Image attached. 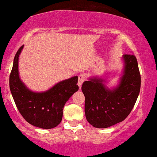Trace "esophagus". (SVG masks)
I'll list each match as a JSON object with an SVG mask.
<instances>
[{"label": "esophagus", "instance_id": "obj_1", "mask_svg": "<svg viewBox=\"0 0 157 157\" xmlns=\"http://www.w3.org/2000/svg\"><path fill=\"white\" fill-rule=\"evenodd\" d=\"M85 78H86V76H85V74H80V75H78V85L80 88L81 86H82V83L85 82Z\"/></svg>", "mask_w": 157, "mask_h": 157}]
</instances>
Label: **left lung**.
<instances>
[{"instance_id":"obj_1","label":"left lung","mask_w":157,"mask_h":157,"mask_svg":"<svg viewBox=\"0 0 157 157\" xmlns=\"http://www.w3.org/2000/svg\"><path fill=\"white\" fill-rule=\"evenodd\" d=\"M124 69L119 84L109 89L98 78L83 82L85 113L92 126L106 128L122 122L133 109L140 89V74L135 55L124 54Z\"/></svg>"}]
</instances>
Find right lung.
Returning a JSON list of instances; mask_svg holds the SVG:
<instances>
[{"instance_id":"add662e5","label":"right lung","mask_w":157,"mask_h":157,"mask_svg":"<svg viewBox=\"0 0 157 157\" xmlns=\"http://www.w3.org/2000/svg\"><path fill=\"white\" fill-rule=\"evenodd\" d=\"M22 48L23 45L15 55L10 75V89L14 102L22 117L31 125L41 128H53L62 121L65 103L78 90V76L61 81L46 91H32L19 75V56Z\"/></svg>"}]
</instances>
